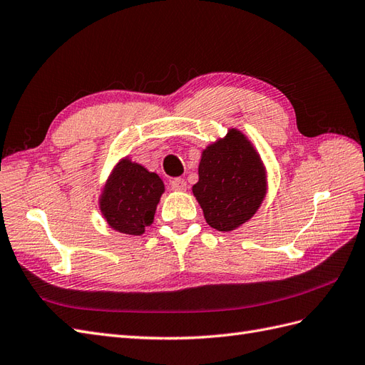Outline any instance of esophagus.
Here are the masks:
<instances>
[{
    "instance_id": "34e87169",
    "label": "esophagus",
    "mask_w": 365,
    "mask_h": 365,
    "mask_svg": "<svg viewBox=\"0 0 365 365\" xmlns=\"http://www.w3.org/2000/svg\"><path fill=\"white\" fill-rule=\"evenodd\" d=\"M171 188L174 191H185L186 190V182L182 177H175V179L171 180Z\"/></svg>"
}]
</instances>
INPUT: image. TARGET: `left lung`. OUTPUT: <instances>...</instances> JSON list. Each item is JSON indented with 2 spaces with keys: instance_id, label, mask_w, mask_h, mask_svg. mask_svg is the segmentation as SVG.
<instances>
[{
  "instance_id": "obj_1",
  "label": "left lung",
  "mask_w": 365,
  "mask_h": 365,
  "mask_svg": "<svg viewBox=\"0 0 365 365\" xmlns=\"http://www.w3.org/2000/svg\"><path fill=\"white\" fill-rule=\"evenodd\" d=\"M265 188L259 155L239 130L231 129L225 138L203 151L192 192L208 225L231 231L257 211Z\"/></svg>"
}]
</instances>
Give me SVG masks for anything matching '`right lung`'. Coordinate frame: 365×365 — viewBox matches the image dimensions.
<instances>
[{"label":"right lung","instance_id":"add662e5","mask_svg":"<svg viewBox=\"0 0 365 365\" xmlns=\"http://www.w3.org/2000/svg\"><path fill=\"white\" fill-rule=\"evenodd\" d=\"M163 191L160 177L125 158L109 177L100 207L112 228L137 236L153 223Z\"/></svg>","mask_w":365,"mask_h":365}]
</instances>
